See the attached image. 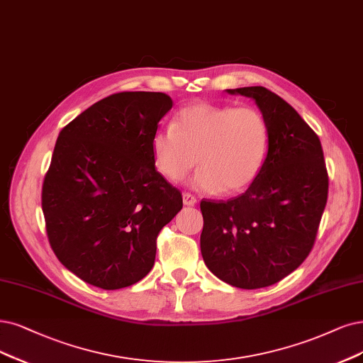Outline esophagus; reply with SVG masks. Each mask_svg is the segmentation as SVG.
Here are the masks:
<instances>
[{
	"label": "esophagus",
	"instance_id": "1",
	"mask_svg": "<svg viewBox=\"0 0 363 363\" xmlns=\"http://www.w3.org/2000/svg\"><path fill=\"white\" fill-rule=\"evenodd\" d=\"M182 200H184L185 206H194L197 203V199L191 193H184Z\"/></svg>",
	"mask_w": 363,
	"mask_h": 363
}]
</instances>
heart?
Listing matches in <instances>:
<instances>
[{
    "label": "heart",
    "instance_id": "heart-1",
    "mask_svg": "<svg viewBox=\"0 0 363 363\" xmlns=\"http://www.w3.org/2000/svg\"><path fill=\"white\" fill-rule=\"evenodd\" d=\"M269 128L254 107L193 103L182 107L172 127L152 138L157 172L181 182L197 164L194 189L205 193H239L250 186L264 164Z\"/></svg>",
    "mask_w": 363,
    "mask_h": 363
}]
</instances>
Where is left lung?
Segmentation results:
<instances>
[{"label":"left lung","instance_id":"1","mask_svg":"<svg viewBox=\"0 0 363 363\" xmlns=\"http://www.w3.org/2000/svg\"><path fill=\"white\" fill-rule=\"evenodd\" d=\"M227 92L256 101L269 128V146L244 194L200 202V250L213 275L252 290L278 283L311 252L329 178L318 136L286 100L263 86Z\"/></svg>","mask_w":363,"mask_h":363}]
</instances>
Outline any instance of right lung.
Instances as JSON below:
<instances>
[{
	"label": "right lung",
	"instance_id": "right-lung-1",
	"mask_svg": "<svg viewBox=\"0 0 363 363\" xmlns=\"http://www.w3.org/2000/svg\"><path fill=\"white\" fill-rule=\"evenodd\" d=\"M172 106L163 92H118L60 133L42 191L46 232L58 260L91 286L116 290L150 274L160 230L182 209L152 160Z\"/></svg>",
	"mask_w": 363,
	"mask_h": 363
}]
</instances>
